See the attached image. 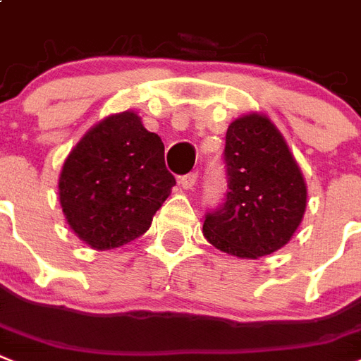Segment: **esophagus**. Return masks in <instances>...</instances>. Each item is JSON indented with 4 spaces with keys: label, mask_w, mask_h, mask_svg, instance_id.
Wrapping results in <instances>:
<instances>
[{
    "label": "esophagus",
    "mask_w": 361,
    "mask_h": 361,
    "mask_svg": "<svg viewBox=\"0 0 361 361\" xmlns=\"http://www.w3.org/2000/svg\"><path fill=\"white\" fill-rule=\"evenodd\" d=\"M196 178H198V174H196V172H190V174L181 176V178H180L181 187H183V189H187V190L195 189V185H196Z\"/></svg>",
    "instance_id": "34e87169"
}]
</instances>
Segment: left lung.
<instances>
[{
  "mask_svg": "<svg viewBox=\"0 0 361 361\" xmlns=\"http://www.w3.org/2000/svg\"><path fill=\"white\" fill-rule=\"evenodd\" d=\"M226 202L207 213L204 237L241 259L280 250L300 226L307 187L283 135L267 114L248 113L228 126Z\"/></svg>",
  "mask_w": 361,
  "mask_h": 361,
  "instance_id": "8db88e82",
  "label": "left lung"
}]
</instances>
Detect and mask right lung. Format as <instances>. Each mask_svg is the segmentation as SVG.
<instances>
[{
	"mask_svg": "<svg viewBox=\"0 0 361 361\" xmlns=\"http://www.w3.org/2000/svg\"><path fill=\"white\" fill-rule=\"evenodd\" d=\"M174 185L161 137L128 109L99 120L72 148L59 176V202L85 245L111 250L150 228Z\"/></svg>",
	"mask_w": 361,
	"mask_h": 361,
	"instance_id": "1",
	"label": "right lung"
}]
</instances>
